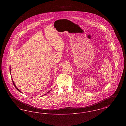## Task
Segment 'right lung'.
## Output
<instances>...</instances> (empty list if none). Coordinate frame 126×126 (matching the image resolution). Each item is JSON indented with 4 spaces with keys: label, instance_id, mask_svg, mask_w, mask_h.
I'll return each instance as SVG.
<instances>
[{
    "label": "right lung",
    "instance_id": "add662e5",
    "mask_svg": "<svg viewBox=\"0 0 126 126\" xmlns=\"http://www.w3.org/2000/svg\"><path fill=\"white\" fill-rule=\"evenodd\" d=\"M10 68H9V69H10V74H11V68H10V67H9ZM12 79V82H13V84H14V86H15V87H16V88L17 89V90H18V91L19 92H20V93H22V92L21 91H20V90H19L18 89V88H17L16 87V84H15V83H14V81H13V79ZM51 90H49L48 92L47 93H47H48L50 91H51ZM45 94H45L44 95H45Z\"/></svg>",
    "mask_w": 126,
    "mask_h": 126
}]
</instances>
